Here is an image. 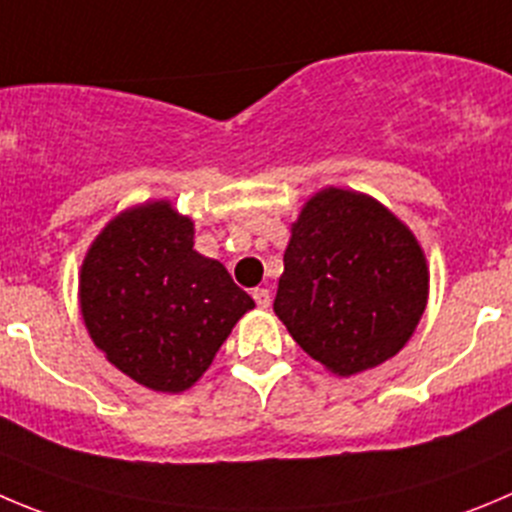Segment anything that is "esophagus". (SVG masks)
Masks as SVG:
<instances>
[{
    "mask_svg": "<svg viewBox=\"0 0 512 512\" xmlns=\"http://www.w3.org/2000/svg\"><path fill=\"white\" fill-rule=\"evenodd\" d=\"M252 298H255V303L260 305V308H267V305H270V290L255 288V290H252Z\"/></svg>",
    "mask_w": 512,
    "mask_h": 512,
    "instance_id": "esophagus-1",
    "label": "esophagus"
}]
</instances>
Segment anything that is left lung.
I'll list each match as a JSON object with an SVG mask.
<instances>
[{
  "label": "left lung",
  "instance_id": "1",
  "mask_svg": "<svg viewBox=\"0 0 512 512\" xmlns=\"http://www.w3.org/2000/svg\"><path fill=\"white\" fill-rule=\"evenodd\" d=\"M275 315L336 376L384 364L407 346L429 298L412 229L364 191L326 186L290 224Z\"/></svg>",
  "mask_w": 512,
  "mask_h": 512
}]
</instances>
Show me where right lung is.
Masks as SVG:
<instances>
[{"mask_svg": "<svg viewBox=\"0 0 512 512\" xmlns=\"http://www.w3.org/2000/svg\"><path fill=\"white\" fill-rule=\"evenodd\" d=\"M80 315L118 371L161 394L202 379L255 300L194 250V219L169 199L118 212L80 265Z\"/></svg>", "mask_w": 512, "mask_h": 512, "instance_id": "add662e5", "label": "right lung"}]
</instances>
